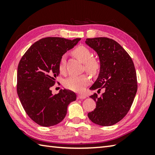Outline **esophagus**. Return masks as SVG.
Here are the masks:
<instances>
[{"label":"esophagus","instance_id":"34e87169","mask_svg":"<svg viewBox=\"0 0 155 155\" xmlns=\"http://www.w3.org/2000/svg\"><path fill=\"white\" fill-rule=\"evenodd\" d=\"M86 96L85 95H82V94H78V98L79 99H85Z\"/></svg>","mask_w":155,"mask_h":155}]
</instances>
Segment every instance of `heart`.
Here are the masks:
<instances>
[{
  "instance_id": "b5f03b06",
  "label": "heart",
  "mask_w": 155,
  "mask_h": 155,
  "mask_svg": "<svg viewBox=\"0 0 155 155\" xmlns=\"http://www.w3.org/2000/svg\"><path fill=\"white\" fill-rule=\"evenodd\" d=\"M72 53L79 59L81 62L85 64V68L91 74H96L99 69L100 65L98 61L95 59H90L91 54L90 50L84 46H79L73 51ZM65 56L61 57L59 62V71L61 73L65 72ZM90 78L86 74H82L79 76H72L64 81L65 87L70 90L74 91H82L84 87L90 83Z\"/></svg>"
}]
</instances>
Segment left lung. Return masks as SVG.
Wrapping results in <instances>:
<instances>
[{
  "label": "left lung",
  "instance_id": "8db88e82",
  "mask_svg": "<svg viewBox=\"0 0 155 155\" xmlns=\"http://www.w3.org/2000/svg\"><path fill=\"white\" fill-rule=\"evenodd\" d=\"M85 44L98 54L100 72L90 90L104 92L91 96L96 107L88 113L94 124L103 127L120 121L129 111L137 90V75L132 59L117 42L107 38H87Z\"/></svg>",
  "mask_w": 155,
  "mask_h": 155
}]
</instances>
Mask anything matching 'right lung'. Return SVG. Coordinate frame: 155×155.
<instances>
[{
	"label": "right lung",
	"instance_id": "1",
	"mask_svg": "<svg viewBox=\"0 0 155 155\" xmlns=\"http://www.w3.org/2000/svg\"><path fill=\"white\" fill-rule=\"evenodd\" d=\"M81 38H45L34 43L20 59L18 67L17 92L26 113L37 124L52 127L61 122L68 106L77 95L61 90L53 95L51 90L59 74V62Z\"/></svg>",
	"mask_w": 155,
	"mask_h": 155
}]
</instances>
